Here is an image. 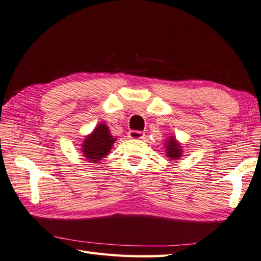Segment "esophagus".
<instances>
[{"mask_svg": "<svg viewBox=\"0 0 261 261\" xmlns=\"http://www.w3.org/2000/svg\"><path fill=\"white\" fill-rule=\"evenodd\" d=\"M127 136L131 139H143L145 138V134L142 131H135V130H130L127 132Z\"/></svg>", "mask_w": 261, "mask_h": 261, "instance_id": "esophagus-1", "label": "esophagus"}]
</instances>
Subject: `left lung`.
<instances>
[{
    "label": "left lung",
    "mask_w": 261,
    "mask_h": 261,
    "mask_svg": "<svg viewBox=\"0 0 261 261\" xmlns=\"http://www.w3.org/2000/svg\"><path fill=\"white\" fill-rule=\"evenodd\" d=\"M165 151L166 157L170 160H178L182 156V149L180 143L176 140L174 136H170L165 142Z\"/></svg>",
    "instance_id": "1"
}]
</instances>
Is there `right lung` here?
<instances>
[{
	"label": "right lung",
	"mask_w": 261,
	"mask_h": 261,
	"mask_svg": "<svg viewBox=\"0 0 261 261\" xmlns=\"http://www.w3.org/2000/svg\"><path fill=\"white\" fill-rule=\"evenodd\" d=\"M116 138L111 135L109 126L102 122L98 123L82 143V153L87 162L97 164L110 152Z\"/></svg>",
	"instance_id": "right-lung-1"
}]
</instances>
